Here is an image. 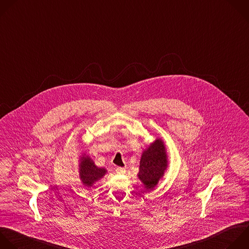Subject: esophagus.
<instances>
[{"label": "esophagus", "instance_id": "1", "mask_svg": "<svg viewBox=\"0 0 249 249\" xmlns=\"http://www.w3.org/2000/svg\"><path fill=\"white\" fill-rule=\"evenodd\" d=\"M115 171H116L117 174H125L126 173V169L123 168V167H117L115 169Z\"/></svg>", "mask_w": 249, "mask_h": 249}]
</instances>
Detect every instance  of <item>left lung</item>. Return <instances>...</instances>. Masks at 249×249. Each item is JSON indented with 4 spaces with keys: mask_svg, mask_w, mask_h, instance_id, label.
<instances>
[{
    "mask_svg": "<svg viewBox=\"0 0 249 249\" xmlns=\"http://www.w3.org/2000/svg\"><path fill=\"white\" fill-rule=\"evenodd\" d=\"M167 159L166 148L161 139H156L143 150L138 177L146 190H152L163 177L168 167Z\"/></svg>",
    "mask_w": 249,
    "mask_h": 249,
    "instance_id": "8db88e82",
    "label": "left lung"
}]
</instances>
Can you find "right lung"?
<instances>
[{
  "label": "right lung",
  "instance_id": "1",
  "mask_svg": "<svg viewBox=\"0 0 249 249\" xmlns=\"http://www.w3.org/2000/svg\"><path fill=\"white\" fill-rule=\"evenodd\" d=\"M107 173L105 168H100L96 166L91 157L87 156L85 153L81 156L79 163V176L86 187H92L97 181L102 179Z\"/></svg>",
  "mask_w": 249,
  "mask_h": 249
}]
</instances>
